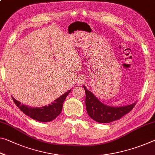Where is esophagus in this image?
<instances>
[{"label":"esophagus","instance_id":"1","mask_svg":"<svg viewBox=\"0 0 155 155\" xmlns=\"http://www.w3.org/2000/svg\"><path fill=\"white\" fill-rule=\"evenodd\" d=\"M84 81H85V79H84V78H83V77L78 78L77 80V83H78V84H82L83 83H84Z\"/></svg>","mask_w":155,"mask_h":155}]
</instances>
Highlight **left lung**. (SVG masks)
<instances>
[{"mask_svg": "<svg viewBox=\"0 0 155 155\" xmlns=\"http://www.w3.org/2000/svg\"><path fill=\"white\" fill-rule=\"evenodd\" d=\"M85 105L89 116L95 121L99 123H110L120 119L124 115L130 112L136 103L121 107H112L104 104L97 99L92 92L88 90L85 85Z\"/></svg>", "mask_w": 155, "mask_h": 155, "instance_id": "obj_1", "label": "left lung"}]
</instances>
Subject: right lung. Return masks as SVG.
<instances>
[{
	"instance_id": "right-lung-1",
	"label": "right lung",
	"mask_w": 155,
	"mask_h": 155,
	"mask_svg": "<svg viewBox=\"0 0 155 155\" xmlns=\"http://www.w3.org/2000/svg\"><path fill=\"white\" fill-rule=\"evenodd\" d=\"M70 91L71 90H68L58 99L54 100V101L51 104L41 107H32L21 104V102L16 100L13 97L12 99L16 106H18L19 109L27 116L40 122H49L53 121L61 114L63 108V103L64 102Z\"/></svg>"
}]
</instances>
